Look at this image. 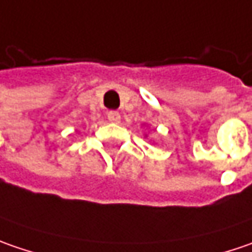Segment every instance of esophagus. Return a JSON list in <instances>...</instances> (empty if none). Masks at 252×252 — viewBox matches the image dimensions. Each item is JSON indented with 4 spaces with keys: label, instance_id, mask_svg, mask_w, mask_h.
Segmentation results:
<instances>
[{
    "label": "esophagus",
    "instance_id": "1",
    "mask_svg": "<svg viewBox=\"0 0 252 252\" xmlns=\"http://www.w3.org/2000/svg\"><path fill=\"white\" fill-rule=\"evenodd\" d=\"M107 118H108V121H111V123H120L121 115H120L118 111H108V113H107Z\"/></svg>",
    "mask_w": 252,
    "mask_h": 252
}]
</instances>
